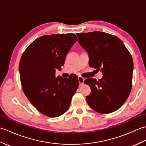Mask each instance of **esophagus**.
Returning a JSON list of instances; mask_svg holds the SVG:
<instances>
[{"mask_svg": "<svg viewBox=\"0 0 146 146\" xmlns=\"http://www.w3.org/2000/svg\"><path fill=\"white\" fill-rule=\"evenodd\" d=\"M78 81H79V83H80V85H82L83 84V83H84L85 81V78H83V77L79 76L78 77Z\"/></svg>", "mask_w": 146, "mask_h": 146, "instance_id": "34e87169", "label": "esophagus"}]
</instances>
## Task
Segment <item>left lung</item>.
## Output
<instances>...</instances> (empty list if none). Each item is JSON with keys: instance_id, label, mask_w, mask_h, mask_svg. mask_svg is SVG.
I'll list each match as a JSON object with an SVG mask.
<instances>
[{"instance_id": "left-lung-1", "label": "left lung", "mask_w": 146, "mask_h": 146, "mask_svg": "<svg viewBox=\"0 0 146 146\" xmlns=\"http://www.w3.org/2000/svg\"><path fill=\"white\" fill-rule=\"evenodd\" d=\"M78 42L88 52L90 67L101 70L98 81L87 78L91 88L86 102L101 113L113 112L122 106L131 93L134 64L132 56L117 36L101 31L77 33Z\"/></svg>"}]
</instances>
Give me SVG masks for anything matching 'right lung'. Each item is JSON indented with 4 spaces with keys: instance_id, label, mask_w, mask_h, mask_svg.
Returning <instances> with one entry per match:
<instances>
[{
    "instance_id": "1",
    "label": "right lung",
    "mask_w": 146,
    "mask_h": 146,
    "mask_svg": "<svg viewBox=\"0 0 146 146\" xmlns=\"http://www.w3.org/2000/svg\"><path fill=\"white\" fill-rule=\"evenodd\" d=\"M72 33L46 35L37 38L24 51L19 63V73L24 94L44 115L57 117L68 110L78 87V77L55 76L66 54L77 41Z\"/></svg>"
}]
</instances>
